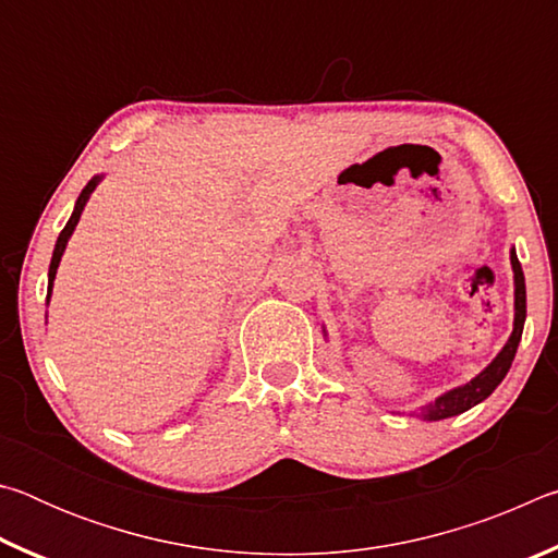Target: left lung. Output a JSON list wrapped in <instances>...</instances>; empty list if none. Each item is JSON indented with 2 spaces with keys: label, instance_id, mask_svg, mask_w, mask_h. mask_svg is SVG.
Segmentation results:
<instances>
[{
  "label": "left lung",
  "instance_id": "left-lung-1",
  "mask_svg": "<svg viewBox=\"0 0 558 558\" xmlns=\"http://www.w3.org/2000/svg\"><path fill=\"white\" fill-rule=\"evenodd\" d=\"M512 270H514V329H512V335H509L507 344L502 347V352H499L493 359V364H489L485 372H480L475 379L468 381L465 386H458V389L438 396L433 403L423 405L421 415L426 421H442V418H450V415L465 413L468 409H472V405L485 401L487 396L493 393L499 384H502V379L509 372V366H512V362H514L519 339H522V329H524V317H526L524 272H522V266H519L514 251H512Z\"/></svg>",
  "mask_w": 558,
  "mask_h": 558
}]
</instances>
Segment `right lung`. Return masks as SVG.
I'll return each instance as SVG.
<instances>
[{"mask_svg": "<svg viewBox=\"0 0 558 558\" xmlns=\"http://www.w3.org/2000/svg\"><path fill=\"white\" fill-rule=\"evenodd\" d=\"M98 182H100V177H93L90 182L86 184V189H83L81 192V196H78V202H75V209H73V214H71V219H69V223L63 226V231L59 233V241H56V248H53V258H51V266H49V298H51V288H53V278H56V270H59V263H61V256H63V251H65V243H69V239H71V233H73V229H75V223H78V219H81V214H83V209H86V204H88V199H90V194L96 192V186H98Z\"/></svg>", "mask_w": 558, "mask_h": 558, "instance_id": "1", "label": "right lung"}]
</instances>
